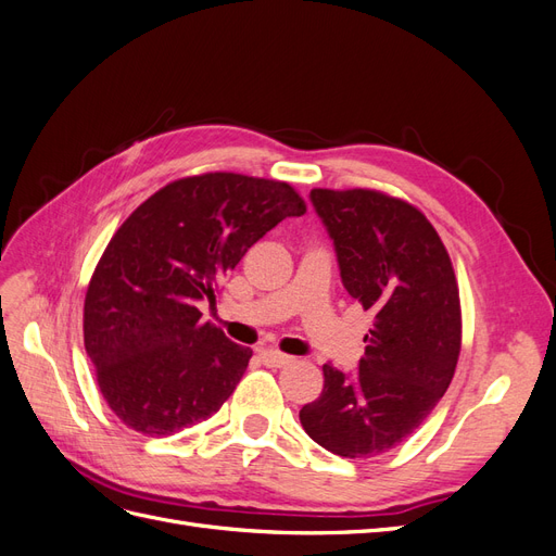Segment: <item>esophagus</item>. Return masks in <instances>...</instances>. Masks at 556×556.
Returning a JSON list of instances; mask_svg holds the SVG:
<instances>
[{
	"label": "esophagus",
	"instance_id": "obj_1",
	"mask_svg": "<svg viewBox=\"0 0 556 556\" xmlns=\"http://www.w3.org/2000/svg\"><path fill=\"white\" fill-rule=\"evenodd\" d=\"M260 357L266 366H271V368H282L292 362V357L282 355V352H278V350H260Z\"/></svg>",
	"mask_w": 556,
	"mask_h": 556
}]
</instances>
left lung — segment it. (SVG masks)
Returning <instances> with one entry per match:
<instances>
[{
    "label": "left lung",
    "mask_w": 556,
    "mask_h": 556,
    "mask_svg": "<svg viewBox=\"0 0 556 556\" xmlns=\"http://www.w3.org/2000/svg\"><path fill=\"white\" fill-rule=\"evenodd\" d=\"M343 288L374 327L355 374L325 364V390L299 410L311 439L348 459L390 452L445 394L462 348L459 288L439 233L376 190H311Z\"/></svg>",
    "instance_id": "obj_1"
}]
</instances>
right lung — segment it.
I'll return each instance as SVG.
<instances>
[{"mask_svg":"<svg viewBox=\"0 0 556 556\" xmlns=\"http://www.w3.org/2000/svg\"><path fill=\"white\" fill-rule=\"evenodd\" d=\"M304 213L288 182L217 172L169 182L127 217L83 313L99 390L123 425L162 439L220 410L252 350L201 323L199 301L215 304L245 252Z\"/></svg>","mask_w":556,"mask_h":556,"instance_id":"add662e5","label":"right lung"}]
</instances>
